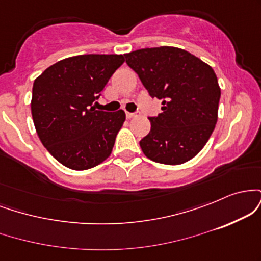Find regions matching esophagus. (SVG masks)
I'll return each instance as SVG.
<instances>
[{
	"mask_svg": "<svg viewBox=\"0 0 261 261\" xmlns=\"http://www.w3.org/2000/svg\"><path fill=\"white\" fill-rule=\"evenodd\" d=\"M137 115H139V114H137V113H128V112H126V118L127 119H134V118H136Z\"/></svg>",
	"mask_w": 261,
	"mask_h": 261,
	"instance_id": "obj_1",
	"label": "esophagus"
}]
</instances>
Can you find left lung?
<instances>
[{"instance_id":"1","label":"left lung","mask_w":261,"mask_h":261,"mask_svg":"<svg viewBox=\"0 0 261 261\" xmlns=\"http://www.w3.org/2000/svg\"><path fill=\"white\" fill-rule=\"evenodd\" d=\"M152 98L163 99L151 130L140 141L151 161L178 166L206 145L218 119L221 88L210 65L174 46L140 49L125 54Z\"/></svg>"}]
</instances>
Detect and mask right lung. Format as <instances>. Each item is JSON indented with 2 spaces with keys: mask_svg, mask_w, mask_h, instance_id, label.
<instances>
[{
  "mask_svg": "<svg viewBox=\"0 0 261 261\" xmlns=\"http://www.w3.org/2000/svg\"><path fill=\"white\" fill-rule=\"evenodd\" d=\"M124 61L116 54L71 56L35 79L31 101L35 130L62 166L86 170L112 153L126 115L124 110H95L92 104Z\"/></svg>",
  "mask_w": 261,
  "mask_h": 261,
  "instance_id": "obj_1",
  "label": "right lung"
}]
</instances>
